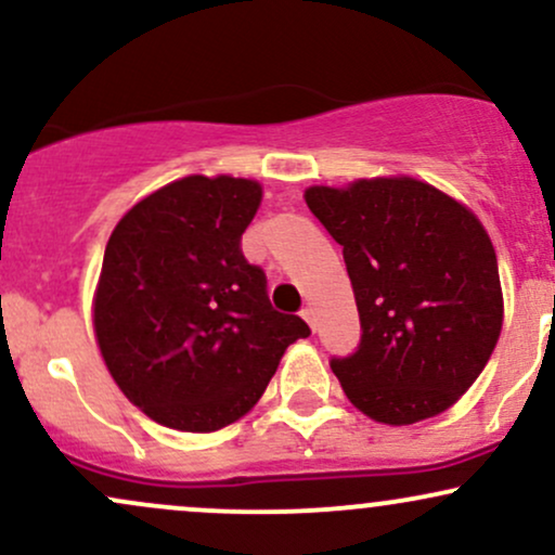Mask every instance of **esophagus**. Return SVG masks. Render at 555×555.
I'll return each mask as SVG.
<instances>
[{
    "instance_id": "1",
    "label": "esophagus",
    "mask_w": 555,
    "mask_h": 555,
    "mask_svg": "<svg viewBox=\"0 0 555 555\" xmlns=\"http://www.w3.org/2000/svg\"><path fill=\"white\" fill-rule=\"evenodd\" d=\"M302 318H305V323H308L310 328H315V310L313 308H305Z\"/></svg>"
}]
</instances>
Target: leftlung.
Wrapping results in <instances>:
<instances>
[{
  "instance_id": "1",
  "label": "left lung",
  "mask_w": 555,
  "mask_h": 555,
  "mask_svg": "<svg viewBox=\"0 0 555 555\" xmlns=\"http://www.w3.org/2000/svg\"><path fill=\"white\" fill-rule=\"evenodd\" d=\"M305 203L344 247L358 302V352L331 360L347 399L393 428L454 406L503 326L499 260L482 221L406 175L313 184Z\"/></svg>"
}]
</instances>
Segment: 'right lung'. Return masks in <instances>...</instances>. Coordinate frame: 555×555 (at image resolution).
<instances>
[{
  "instance_id": "add662e5",
  "label": "right lung",
  "mask_w": 555,
  "mask_h": 555,
  "mask_svg": "<svg viewBox=\"0 0 555 555\" xmlns=\"http://www.w3.org/2000/svg\"><path fill=\"white\" fill-rule=\"evenodd\" d=\"M256 180L190 175L140 197L114 227L93 292V334L119 391L154 423L214 433L263 397L286 347L310 334L276 313L240 240Z\"/></svg>"
}]
</instances>
